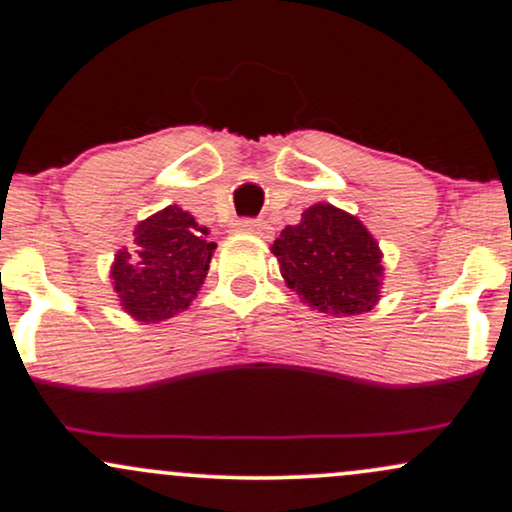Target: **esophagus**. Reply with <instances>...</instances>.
Returning <instances> with one entry per match:
<instances>
[{
  "label": "esophagus",
  "mask_w": 512,
  "mask_h": 512,
  "mask_svg": "<svg viewBox=\"0 0 512 512\" xmlns=\"http://www.w3.org/2000/svg\"><path fill=\"white\" fill-rule=\"evenodd\" d=\"M237 229L244 234H256V237H266V234H271V227L261 220H241Z\"/></svg>",
  "instance_id": "1"
}]
</instances>
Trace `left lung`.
<instances>
[{
    "mask_svg": "<svg viewBox=\"0 0 512 512\" xmlns=\"http://www.w3.org/2000/svg\"><path fill=\"white\" fill-rule=\"evenodd\" d=\"M271 251L300 300L331 317L370 312L380 302L382 249L367 227L331 203H314L287 225Z\"/></svg>",
    "mask_w": 512,
    "mask_h": 512,
    "instance_id": "8db88e82",
    "label": "left lung"
}]
</instances>
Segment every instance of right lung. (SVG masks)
Masks as SVG:
<instances>
[{"mask_svg":"<svg viewBox=\"0 0 512 512\" xmlns=\"http://www.w3.org/2000/svg\"><path fill=\"white\" fill-rule=\"evenodd\" d=\"M135 251L120 249L111 280L120 307L135 321L159 324L191 307L210 271L215 241L179 205L154 212L135 227Z\"/></svg>","mask_w":512,"mask_h":512,"instance_id":"add662e5","label":"right lung"}]
</instances>
